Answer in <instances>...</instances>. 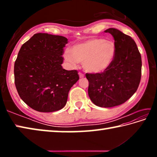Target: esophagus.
Masks as SVG:
<instances>
[{
	"label": "esophagus",
	"mask_w": 157,
	"mask_h": 157,
	"mask_svg": "<svg viewBox=\"0 0 157 157\" xmlns=\"http://www.w3.org/2000/svg\"><path fill=\"white\" fill-rule=\"evenodd\" d=\"M79 78H83L84 77V74H82V73H79Z\"/></svg>",
	"instance_id": "esophagus-1"
}]
</instances>
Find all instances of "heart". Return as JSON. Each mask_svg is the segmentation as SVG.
<instances>
[{"mask_svg": "<svg viewBox=\"0 0 157 157\" xmlns=\"http://www.w3.org/2000/svg\"><path fill=\"white\" fill-rule=\"evenodd\" d=\"M116 54V47L113 41L94 38L73 45L70 52H65L63 58L71 66L82 63L86 72L96 74L109 68Z\"/></svg>", "mask_w": 157, "mask_h": 157, "instance_id": "obj_1", "label": "heart"}]
</instances>
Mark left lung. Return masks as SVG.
Segmentation results:
<instances>
[{
	"mask_svg": "<svg viewBox=\"0 0 157 157\" xmlns=\"http://www.w3.org/2000/svg\"><path fill=\"white\" fill-rule=\"evenodd\" d=\"M116 54L109 68L100 73H86L88 94L94 104L113 107L123 104L136 91L141 78V56L131 36L118 29L109 28Z\"/></svg>",
	"mask_w": 157,
	"mask_h": 157,
	"instance_id": "left-lung-1",
	"label": "left lung"
}]
</instances>
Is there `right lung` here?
Listing matches in <instances>:
<instances>
[{
  "mask_svg": "<svg viewBox=\"0 0 157 157\" xmlns=\"http://www.w3.org/2000/svg\"><path fill=\"white\" fill-rule=\"evenodd\" d=\"M67 43L64 36L37 33L21 46L14 63V83L20 98L33 109H62L79 79L78 71L62 66Z\"/></svg>",
  "mask_w": 157,
  "mask_h": 157,
  "instance_id": "1",
  "label": "right lung"
}]
</instances>
